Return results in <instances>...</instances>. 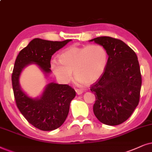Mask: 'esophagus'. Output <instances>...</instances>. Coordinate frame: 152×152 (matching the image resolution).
I'll return each mask as SVG.
<instances>
[{
    "label": "esophagus",
    "mask_w": 152,
    "mask_h": 152,
    "mask_svg": "<svg viewBox=\"0 0 152 152\" xmlns=\"http://www.w3.org/2000/svg\"><path fill=\"white\" fill-rule=\"evenodd\" d=\"M76 94H77L78 95L82 94L83 93V90H78V89H77V90H76Z\"/></svg>",
    "instance_id": "esophagus-1"
}]
</instances>
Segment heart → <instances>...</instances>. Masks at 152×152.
I'll return each instance as SVG.
<instances>
[{
  "label": "heart",
  "mask_w": 152,
  "mask_h": 152,
  "mask_svg": "<svg viewBox=\"0 0 152 152\" xmlns=\"http://www.w3.org/2000/svg\"><path fill=\"white\" fill-rule=\"evenodd\" d=\"M108 62V54L99 44L71 46L59 55V60L50 61V68L62 83H69L73 72L80 84H92L104 74Z\"/></svg>",
  "instance_id": "b5f03b06"
}]
</instances>
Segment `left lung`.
Instances as JSON below:
<instances>
[{
    "instance_id": "left-lung-1",
    "label": "left lung",
    "mask_w": 152,
    "mask_h": 152,
    "mask_svg": "<svg viewBox=\"0 0 152 152\" xmlns=\"http://www.w3.org/2000/svg\"><path fill=\"white\" fill-rule=\"evenodd\" d=\"M90 42L103 46L108 56L104 74L90 89L96 97L93 111L103 124L116 126L125 122L138 105L142 85L138 60L122 40L104 36Z\"/></svg>"
}]
</instances>
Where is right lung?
I'll return each instance as SVG.
<instances>
[{
    "label": "right lung",
    "instance_id": "obj_1",
    "mask_svg": "<svg viewBox=\"0 0 152 152\" xmlns=\"http://www.w3.org/2000/svg\"><path fill=\"white\" fill-rule=\"evenodd\" d=\"M70 41L72 39L53 42L35 38L19 52L16 59L12 75L16 104L28 122L42 131L55 130L63 124L76 92L68 85L52 82L46 86L39 96L32 98L22 90L20 76L26 66L36 64L47 77L51 72L52 56Z\"/></svg>",
    "mask_w": 152,
    "mask_h": 152
}]
</instances>
